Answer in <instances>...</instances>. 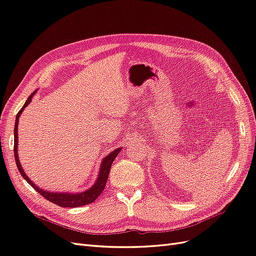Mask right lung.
Masks as SVG:
<instances>
[{
    "instance_id": "1",
    "label": "right lung",
    "mask_w": 256,
    "mask_h": 256,
    "mask_svg": "<svg viewBox=\"0 0 256 256\" xmlns=\"http://www.w3.org/2000/svg\"><path fill=\"white\" fill-rule=\"evenodd\" d=\"M37 90L30 94V96L28 98V100L26 102V104H23V106L21 108V110L18 112L17 116H16V122H14V160H16V164L17 168L19 170L20 174L22 175V177L32 186V187L42 194L44 198H47L50 202L56 204L60 207H79V206H84L86 204H90L94 202V200L102 194V192L104 191L106 184L108 180V176H109L110 170H111V166L113 164L114 159L116 158V156L120 154V152L122 150L120 147L114 150L113 152H111L108 156H106L102 160V164H100V168H99V173L97 176V180L95 182V184L92 186L90 188H88V190H85L83 192H78V193H68V192H50V191H46L42 188L36 186L30 178L26 176V172L23 171L22 166L19 161V154H18V122H19V118L21 116L23 110L30 104V102H32V98L34 97V95L36 94Z\"/></svg>"
}]
</instances>
